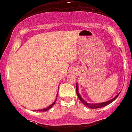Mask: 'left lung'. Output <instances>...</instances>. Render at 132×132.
Here are the masks:
<instances>
[{"instance_id": "8db88e82", "label": "left lung", "mask_w": 132, "mask_h": 132, "mask_svg": "<svg viewBox=\"0 0 132 132\" xmlns=\"http://www.w3.org/2000/svg\"><path fill=\"white\" fill-rule=\"evenodd\" d=\"M76 93H77V95H78V98L79 99L80 101H81V102L83 104H84V105H86V107H89V108H91V109H98V108H101V107H105V106L109 105V104H110L111 102H112L113 101H115L117 99V97L118 96H119V95L120 94V93L119 94H117L116 95V97H115L114 98L110 100V101H107V102H102V103H97V104H89V103L86 102V101H84V99H82V98L81 97V95H80L79 94V92H78V85H77L76 84Z\"/></svg>"}]
</instances>
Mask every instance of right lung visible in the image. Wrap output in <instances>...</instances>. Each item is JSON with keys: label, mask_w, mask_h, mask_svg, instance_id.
I'll return each mask as SVG.
<instances>
[{"label": "right lung", "mask_w": 132, "mask_h": 132, "mask_svg": "<svg viewBox=\"0 0 132 132\" xmlns=\"http://www.w3.org/2000/svg\"><path fill=\"white\" fill-rule=\"evenodd\" d=\"M57 99V98H56ZM56 99L55 100V101H54V102L52 104H51V105H50L49 106V107H46V108H45V109H42V110H37V111H39V112H45V111H46V110H49L50 109H51V107H53V106L54 105V104H55V102H56Z\"/></svg>", "instance_id": "add662e5"}]
</instances>
